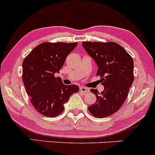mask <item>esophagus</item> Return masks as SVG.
<instances>
[{
  "label": "esophagus",
  "instance_id": "34e87169",
  "mask_svg": "<svg viewBox=\"0 0 155 155\" xmlns=\"http://www.w3.org/2000/svg\"><path fill=\"white\" fill-rule=\"evenodd\" d=\"M80 91H81V92L83 93V94H86V93L89 92V89L86 87H81L80 88Z\"/></svg>",
  "mask_w": 155,
  "mask_h": 155
}]
</instances>
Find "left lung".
Returning <instances> with one entry per match:
<instances>
[{"mask_svg":"<svg viewBox=\"0 0 155 155\" xmlns=\"http://www.w3.org/2000/svg\"><path fill=\"white\" fill-rule=\"evenodd\" d=\"M82 45L97 65V75L101 76L104 86L101 93L91 89L97 99L88 109L96 117L110 116L119 110L127 98L134 81V61L122 46L114 42L84 41Z\"/></svg>","mask_w":155,"mask_h":155,"instance_id":"1","label":"left lung"}]
</instances>
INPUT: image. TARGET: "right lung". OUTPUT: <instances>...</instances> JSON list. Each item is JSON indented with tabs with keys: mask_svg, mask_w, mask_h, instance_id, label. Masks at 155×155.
I'll return each mask as SVG.
<instances>
[{
	"mask_svg": "<svg viewBox=\"0 0 155 155\" xmlns=\"http://www.w3.org/2000/svg\"><path fill=\"white\" fill-rule=\"evenodd\" d=\"M77 46V42H45L38 45L25 58L22 65L25 89L31 105L43 115H59L70 96L79 90L77 85H64L61 78L54 76Z\"/></svg>",
	"mask_w": 155,
	"mask_h": 155,
	"instance_id": "1",
	"label": "right lung"
}]
</instances>
